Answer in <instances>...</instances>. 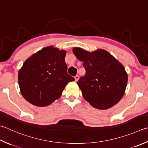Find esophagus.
Wrapping results in <instances>:
<instances>
[{"mask_svg": "<svg viewBox=\"0 0 148 148\" xmlns=\"http://www.w3.org/2000/svg\"><path fill=\"white\" fill-rule=\"evenodd\" d=\"M79 76H78V75H76V76L74 77V79H75V81H76V82H77L78 81V79H79Z\"/></svg>", "mask_w": 148, "mask_h": 148, "instance_id": "1", "label": "esophagus"}]
</instances>
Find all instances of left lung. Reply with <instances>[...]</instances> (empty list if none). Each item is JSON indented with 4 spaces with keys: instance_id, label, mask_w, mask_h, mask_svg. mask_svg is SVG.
Here are the masks:
<instances>
[{
    "instance_id": "obj_1",
    "label": "left lung",
    "mask_w": 148,
    "mask_h": 148,
    "mask_svg": "<svg viewBox=\"0 0 148 148\" xmlns=\"http://www.w3.org/2000/svg\"><path fill=\"white\" fill-rule=\"evenodd\" d=\"M73 53L83 62L86 74L77 82L83 96L95 108H111L122 99L125 92L128 75L115 58L103 49L89 53L79 47Z\"/></svg>"
}]
</instances>
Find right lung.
<instances>
[{"instance_id":"add662e5","label":"right lung","mask_w":148,"mask_h":148,"mask_svg":"<svg viewBox=\"0 0 148 148\" xmlns=\"http://www.w3.org/2000/svg\"><path fill=\"white\" fill-rule=\"evenodd\" d=\"M66 51L53 46L32 55L18 72L20 92L26 101L36 106H46L58 99L74 78L67 74Z\"/></svg>"}]
</instances>
